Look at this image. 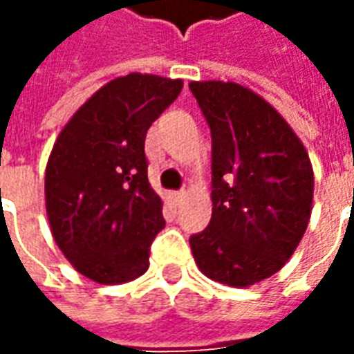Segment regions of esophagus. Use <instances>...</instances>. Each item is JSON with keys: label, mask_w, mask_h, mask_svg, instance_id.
<instances>
[{"label": "esophagus", "mask_w": 354, "mask_h": 354, "mask_svg": "<svg viewBox=\"0 0 354 354\" xmlns=\"http://www.w3.org/2000/svg\"><path fill=\"white\" fill-rule=\"evenodd\" d=\"M171 196H173V202H175V204H181L183 198H185V191H177V192H173Z\"/></svg>", "instance_id": "esophagus-1"}]
</instances>
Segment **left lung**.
<instances>
[{
  "mask_svg": "<svg viewBox=\"0 0 354 354\" xmlns=\"http://www.w3.org/2000/svg\"><path fill=\"white\" fill-rule=\"evenodd\" d=\"M212 131V219L191 237L202 274L250 287L279 272L308 227L314 171L272 104L237 82L192 80Z\"/></svg>",
  "mask_w": 354,
  "mask_h": 354,
  "instance_id": "left-lung-1",
  "label": "left lung"
}]
</instances>
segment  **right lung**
<instances>
[{
  "label": "right lung",
  "mask_w": 354,
  "mask_h": 354,
  "mask_svg": "<svg viewBox=\"0 0 354 354\" xmlns=\"http://www.w3.org/2000/svg\"><path fill=\"white\" fill-rule=\"evenodd\" d=\"M181 79L131 73L109 80L61 129L46 165L51 235L71 266L102 285L133 281L150 266L165 225L148 183L146 133Z\"/></svg>",
  "instance_id": "obj_1"
}]
</instances>
